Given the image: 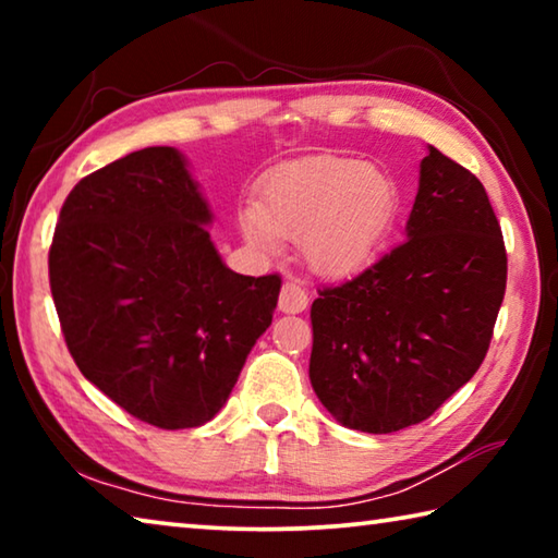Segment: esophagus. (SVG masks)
Wrapping results in <instances>:
<instances>
[{
	"label": "esophagus",
	"mask_w": 558,
	"mask_h": 558,
	"mask_svg": "<svg viewBox=\"0 0 558 558\" xmlns=\"http://www.w3.org/2000/svg\"><path fill=\"white\" fill-rule=\"evenodd\" d=\"M307 290L300 286L298 280H288L282 282V290H280V298H278V310L286 315H298L302 310L307 307Z\"/></svg>",
	"instance_id": "34e87169"
}]
</instances>
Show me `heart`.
<instances>
[{
    "instance_id": "b5f03b06",
    "label": "heart",
    "mask_w": 558,
    "mask_h": 558,
    "mask_svg": "<svg viewBox=\"0 0 558 558\" xmlns=\"http://www.w3.org/2000/svg\"><path fill=\"white\" fill-rule=\"evenodd\" d=\"M393 179L362 159L323 157L282 167L260 189L256 206L239 214L243 239L260 251L300 241L319 276H354L384 243L399 214Z\"/></svg>"
}]
</instances>
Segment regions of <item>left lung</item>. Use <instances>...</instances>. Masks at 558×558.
I'll list each match as a JSON object with an SVG mask.
<instances>
[{
  "instance_id": "obj_1",
  "label": "left lung",
  "mask_w": 558,
  "mask_h": 558,
  "mask_svg": "<svg viewBox=\"0 0 558 558\" xmlns=\"http://www.w3.org/2000/svg\"><path fill=\"white\" fill-rule=\"evenodd\" d=\"M505 286V239L485 186L428 147L405 241L356 278L317 290V399L362 433L426 421L483 364Z\"/></svg>"
}]
</instances>
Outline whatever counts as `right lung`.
Instances as JSON below:
<instances>
[{"instance_id":"1","label":"right lung","mask_w":558,"mask_h":558,"mask_svg":"<svg viewBox=\"0 0 558 558\" xmlns=\"http://www.w3.org/2000/svg\"><path fill=\"white\" fill-rule=\"evenodd\" d=\"M209 221L184 157L145 147L71 189L49 251L75 366L165 430L204 426L221 411L278 305V272L226 268Z\"/></svg>"}]
</instances>
